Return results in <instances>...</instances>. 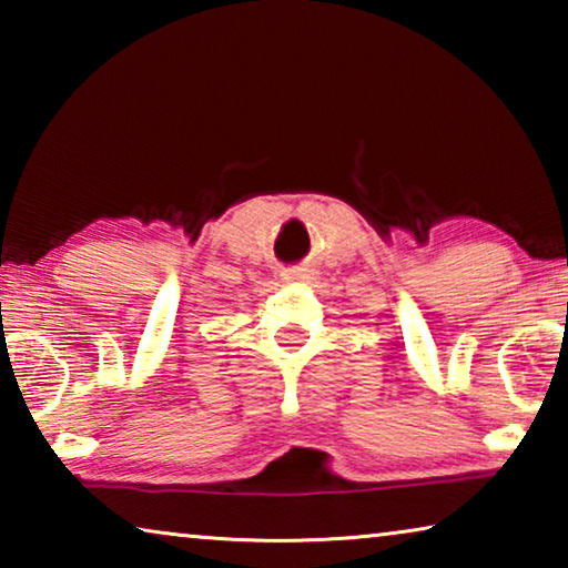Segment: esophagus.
<instances>
[{"mask_svg": "<svg viewBox=\"0 0 568 568\" xmlns=\"http://www.w3.org/2000/svg\"><path fill=\"white\" fill-rule=\"evenodd\" d=\"M311 277H313L311 267H287V271H283V281L287 283H307Z\"/></svg>", "mask_w": 568, "mask_h": 568, "instance_id": "1", "label": "esophagus"}]
</instances>
